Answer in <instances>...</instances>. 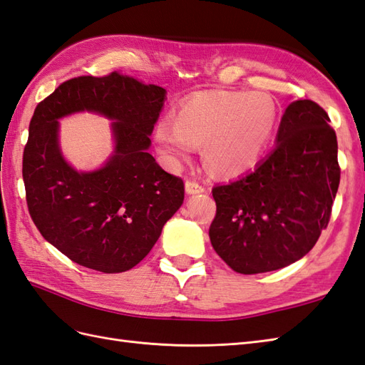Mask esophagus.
<instances>
[{
    "instance_id": "34e87169",
    "label": "esophagus",
    "mask_w": 365,
    "mask_h": 365,
    "mask_svg": "<svg viewBox=\"0 0 365 365\" xmlns=\"http://www.w3.org/2000/svg\"><path fill=\"white\" fill-rule=\"evenodd\" d=\"M185 191H186V194H199V192L205 191V188H203V185H200L196 180H186L185 182Z\"/></svg>"
}]
</instances>
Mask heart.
I'll return each mask as SVG.
<instances>
[{
    "instance_id": "obj_1",
    "label": "heart",
    "mask_w": 365,
    "mask_h": 365,
    "mask_svg": "<svg viewBox=\"0 0 365 365\" xmlns=\"http://www.w3.org/2000/svg\"><path fill=\"white\" fill-rule=\"evenodd\" d=\"M278 110L266 93L202 91L175 108L174 125L155 129L158 149L169 163L188 160L202 144L203 162L217 175L236 177L264 155L275 130Z\"/></svg>"
}]
</instances>
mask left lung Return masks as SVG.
Here are the masks:
<instances>
[{
	"mask_svg": "<svg viewBox=\"0 0 365 365\" xmlns=\"http://www.w3.org/2000/svg\"><path fill=\"white\" fill-rule=\"evenodd\" d=\"M341 180L336 132L309 99L284 110L275 148L238 180L213 188L210 241L235 272H270L314 247Z\"/></svg>",
	"mask_w": 365,
	"mask_h": 365,
	"instance_id": "8db88e82",
	"label": "left lung"
}]
</instances>
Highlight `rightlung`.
<instances>
[{
	"mask_svg": "<svg viewBox=\"0 0 365 365\" xmlns=\"http://www.w3.org/2000/svg\"><path fill=\"white\" fill-rule=\"evenodd\" d=\"M165 99V88L115 71L66 81L36 107L23 152L29 215L41 236L78 264L125 272L182 207L183 180L148 152ZM79 111L114 121L113 155L88 173L76 172L58 144V120Z\"/></svg>",
	"mask_w": 365,
	"mask_h": 365,
	"instance_id": "right-lung-1",
	"label": "right lung"
}]
</instances>
